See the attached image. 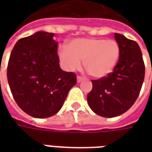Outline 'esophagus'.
I'll list each match as a JSON object with an SVG mask.
<instances>
[{
  "mask_svg": "<svg viewBox=\"0 0 152 152\" xmlns=\"http://www.w3.org/2000/svg\"><path fill=\"white\" fill-rule=\"evenodd\" d=\"M83 80H85V77H83V76H77V82H81Z\"/></svg>",
  "mask_w": 152,
  "mask_h": 152,
  "instance_id": "obj_1",
  "label": "esophagus"
}]
</instances>
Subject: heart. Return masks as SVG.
Returning a JSON list of instances; mask_svg holds the SVG:
<instances>
[{
	"label": "heart",
	"instance_id": "b5f03b06",
	"mask_svg": "<svg viewBox=\"0 0 152 152\" xmlns=\"http://www.w3.org/2000/svg\"><path fill=\"white\" fill-rule=\"evenodd\" d=\"M120 46L114 40L80 38L72 40L68 47H58V57L63 66L69 72L79 69L81 61L90 76L105 77L112 72L120 58Z\"/></svg>",
	"mask_w": 152,
	"mask_h": 152
}]
</instances>
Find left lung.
I'll return each instance as SVG.
<instances>
[{
  "mask_svg": "<svg viewBox=\"0 0 152 152\" xmlns=\"http://www.w3.org/2000/svg\"><path fill=\"white\" fill-rule=\"evenodd\" d=\"M120 46V58L113 72L105 77L92 80V90L87 101L96 114L115 117L127 112L142 89L145 65L139 45L136 41L115 33Z\"/></svg>",
  "mask_w": 152,
  "mask_h": 152,
  "instance_id": "1",
  "label": "left lung"
}]
</instances>
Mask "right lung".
<instances>
[{
  "mask_svg": "<svg viewBox=\"0 0 152 152\" xmlns=\"http://www.w3.org/2000/svg\"><path fill=\"white\" fill-rule=\"evenodd\" d=\"M53 33L38 31L18 40L7 66L12 95L20 108L35 118H47L59 111L76 75L60 68L58 42Z\"/></svg>",
  "mask_w": 152,
  "mask_h": 152,
  "instance_id": "add662e5",
  "label": "right lung"
}]
</instances>
